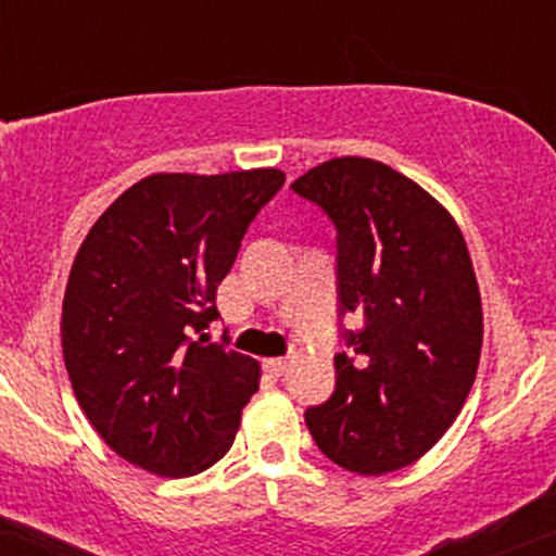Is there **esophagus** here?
<instances>
[{
  "label": "esophagus",
  "mask_w": 556,
  "mask_h": 556,
  "mask_svg": "<svg viewBox=\"0 0 556 556\" xmlns=\"http://www.w3.org/2000/svg\"><path fill=\"white\" fill-rule=\"evenodd\" d=\"M288 358H266L264 362V369L268 371V375H274V377H279V375H285V369H288Z\"/></svg>",
  "instance_id": "34e87169"
}]
</instances>
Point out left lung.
Segmentation results:
<instances>
[{"label":"left lung","mask_w":556,"mask_h":556,"mask_svg":"<svg viewBox=\"0 0 556 556\" xmlns=\"http://www.w3.org/2000/svg\"><path fill=\"white\" fill-rule=\"evenodd\" d=\"M290 187L332 218L340 311L364 314L306 425L334 465L395 472L441 441L478 375L483 303L465 235L427 189L371 157H332Z\"/></svg>","instance_id":"1"}]
</instances>
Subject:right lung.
Listing matches in <instances>:
<instances>
[{
	"label": "right lung",
	"mask_w": 556,
	"mask_h": 556,
	"mask_svg": "<svg viewBox=\"0 0 556 556\" xmlns=\"http://www.w3.org/2000/svg\"><path fill=\"white\" fill-rule=\"evenodd\" d=\"M279 168L152 174L110 203L73 258L63 356L87 419L121 459L189 478L222 459L261 364L194 340Z\"/></svg>",
	"instance_id": "add662e5"
}]
</instances>
